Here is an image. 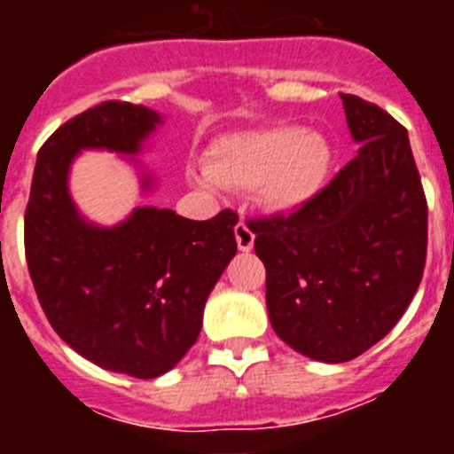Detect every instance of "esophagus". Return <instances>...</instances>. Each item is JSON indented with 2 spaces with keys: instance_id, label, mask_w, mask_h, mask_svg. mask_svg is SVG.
<instances>
[{
  "instance_id": "obj_1",
  "label": "esophagus",
  "mask_w": 454,
  "mask_h": 454,
  "mask_svg": "<svg viewBox=\"0 0 454 454\" xmlns=\"http://www.w3.org/2000/svg\"><path fill=\"white\" fill-rule=\"evenodd\" d=\"M234 234H236V246H239V250L250 252L252 246H254V231L250 230V224L240 218L234 227Z\"/></svg>"
}]
</instances>
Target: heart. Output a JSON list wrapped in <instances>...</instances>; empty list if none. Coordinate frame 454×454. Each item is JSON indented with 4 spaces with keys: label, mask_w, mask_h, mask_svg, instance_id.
Segmentation results:
<instances>
[{
    "label": "heart",
    "mask_w": 454,
    "mask_h": 454,
    "mask_svg": "<svg viewBox=\"0 0 454 454\" xmlns=\"http://www.w3.org/2000/svg\"><path fill=\"white\" fill-rule=\"evenodd\" d=\"M330 170V145L316 131L266 129L224 136L211 145L202 186L254 188L275 211H291L314 198Z\"/></svg>",
    "instance_id": "b5f03b06"
}]
</instances>
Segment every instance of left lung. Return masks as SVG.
I'll return each mask as SVG.
<instances>
[{"label":"left lung","instance_id":"obj_1","mask_svg":"<svg viewBox=\"0 0 454 454\" xmlns=\"http://www.w3.org/2000/svg\"><path fill=\"white\" fill-rule=\"evenodd\" d=\"M340 99L362 143L355 159L291 214L247 220L272 330L327 364L350 362L393 330L427 256V200L407 129L377 104Z\"/></svg>","mask_w":454,"mask_h":454}]
</instances>
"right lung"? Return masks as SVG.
<instances>
[{
    "instance_id": "obj_1",
    "label": "right lung",
    "mask_w": 454,
    "mask_h": 454,
    "mask_svg": "<svg viewBox=\"0 0 454 454\" xmlns=\"http://www.w3.org/2000/svg\"><path fill=\"white\" fill-rule=\"evenodd\" d=\"M159 122L118 99L70 118L40 147L24 211L27 266L56 334L88 362L140 380L170 371L198 340L208 293L236 254L239 215L143 207L104 230L77 214L67 170L86 147L136 154Z\"/></svg>"
}]
</instances>
